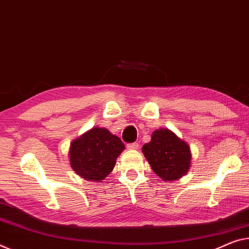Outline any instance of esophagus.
Segmentation results:
<instances>
[{
    "label": "esophagus",
    "mask_w": 249,
    "mask_h": 249,
    "mask_svg": "<svg viewBox=\"0 0 249 249\" xmlns=\"http://www.w3.org/2000/svg\"><path fill=\"white\" fill-rule=\"evenodd\" d=\"M127 148L130 149V150H136V149L139 148V143H137V142L128 143V144H127Z\"/></svg>",
    "instance_id": "34e87169"
}]
</instances>
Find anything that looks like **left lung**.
I'll use <instances>...</instances> for the list:
<instances>
[{
	"instance_id": "8db88e82",
	"label": "left lung",
	"mask_w": 249,
	"mask_h": 249,
	"mask_svg": "<svg viewBox=\"0 0 249 249\" xmlns=\"http://www.w3.org/2000/svg\"><path fill=\"white\" fill-rule=\"evenodd\" d=\"M142 152L152 170L164 181L178 180L188 173L190 147L169 129L154 131L150 142L143 144Z\"/></svg>"
}]
</instances>
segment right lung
<instances>
[{
    "label": "right lung",
    "instance_id": "right-lung-1",
    "mask_svg": "<svg viewBox=\"0 0 249 249\" xmlns=\"http://www.w3.org/2000/svg\"><path fill=\"white\" fill-rule=\"evenodd\" d=\"M124 144L106 128H92L71 142V168L86 180L100 181L111 173Z\"/></svg>",
    "mask_w": 249,
    "mask_h": 249
}]
</instances>
